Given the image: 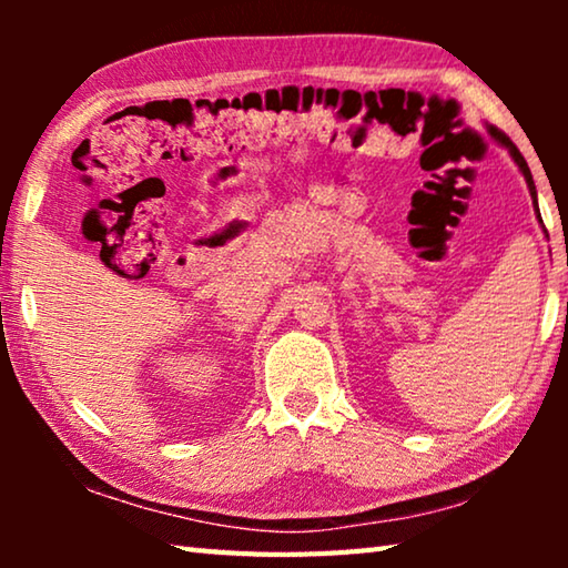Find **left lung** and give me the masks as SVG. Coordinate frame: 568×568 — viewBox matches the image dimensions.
I'll use <instances>...</instances> for the list:
<instances>
[{"label": "left lung", "instance_id": "8db88e82", "mask_svg": "<svg viewBox=\"0 0 568 568\" xmlns=\"http://www.w3.org/2000/svg\"><path fill=\"white\" fill-rule=\"evenodd\" d=\"M486 130H488V134H491V138L498 142V145L501 148H506L508 150V155H511V160L516 162L518 165V170H521V175H524V180H526V185H528V192H531V200H534V213H536V217H538V223L544 225V220H541V213H538V200H536V185H534V178H531V170H528V165H526V160H524V155L521 152H518V148L514 145L511 140L506 138L504 132H498L496 128H488L486 124ZM546 233V230H544Z\"/></svg>", "mask_w": 568, "mask_h": 568}]
</instances>
